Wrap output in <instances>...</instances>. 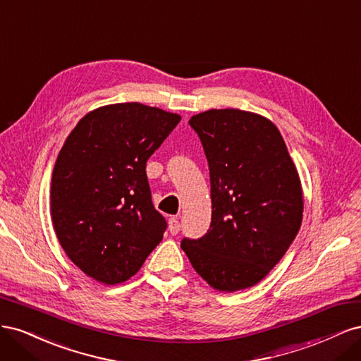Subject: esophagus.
<instances>
[{
	"label": "esophagus",
	"mask_w": 361,
	"mask_h": 361,
	"mask_svg": "<svg viewBox=\"0 0 361 361\" xmlns=\"http://www.w3.org/2000/svg\"><path fill=\"white\" fill-rule=\"evenodd\" d=\"M169 231L171 235H176L180 231V223H179V218L173 216L169 220Z\"/></svg>",
	"instance_id": "esophagus-1"
}]
</instances>
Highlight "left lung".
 I'll use <instances>...</instances> for the list:
<instances>
[{"instance_id":"8db88e82","label":"left lung","mask_w":361,"mask_h":361,"mask_svg":"<svg viewBox=\"0 0 361 361\" xmlns=\"http://www.w3.org/2000/svg\"><path fill=\"white\" fill-rule=\"evenodd\" d=\"M209 164L212 218L180 247L195 272L220 292L257 285L285 256L302 221V188L285 140L269 118L207 110L190 118Z\"/></svg>"}]
</instances>
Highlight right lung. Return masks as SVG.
Here are the masks:
<instances>
[{
  "mask_svg": "<svg viewBox=\"0 0 361 361\" xmlns=\"http://www.w3.org/2000/svg\"><path fill=\"white\" fill-rule=\"evenodd\" d=\"M180 116L138 102L87 113L52 170L49 209L64 253L104 285L135 276L166 232L152 203L146 162Z\"/></svg>",
  "mask_w": 361,
  "mask_h": 361,
  "instance_id": "add662e5",
  "label": "right lung"
}]
</instances>
